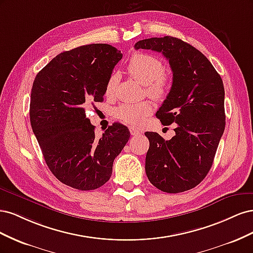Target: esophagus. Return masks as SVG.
I'll return each instance as SVG.
<instances>
[{
  "instance_id": "obj_1",
  "label": "esophagus",
  "mask_w": 253,
  "mask_h": 253,
  "mask_svg": "<svg viewBox=\"0 0 253 253\" xmlns=\"http://www.w3.org/2000/svg\"><path fill=\"white\" fill-rule=\"evenodd\" d=\"M129 133H131L132 136H137V135H139L141 132L138 131V129H136V128L131 126V127H129Z\"/></svg>"
}]
</instances>
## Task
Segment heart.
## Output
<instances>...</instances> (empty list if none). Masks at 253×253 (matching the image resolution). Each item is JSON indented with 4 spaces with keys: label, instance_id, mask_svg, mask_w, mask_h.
<instances>
[{
    "label": "heart",
    "instance_id": "1",
    "mask_svg": "<svg viewBox=\"0 0 253 253\" xmlns=\"http://www.w3.org/2000/svg\"><path fill=\"white\" fill-rule=\"evenodd\" d=\"M126 70L128 75L144 85L147 95L155 100H163L170 93L173 77L169 72L164 71L163 61L144 52H134L129 59ZM119 81V74L113 72L105 83L106 97H113ZM153 111L150 101L126 102L114 110V116L125 124L135 127L141 126Z\"/></svg>",
    "mask_w": 253,
    "mask_h": 253
}]
</instances>
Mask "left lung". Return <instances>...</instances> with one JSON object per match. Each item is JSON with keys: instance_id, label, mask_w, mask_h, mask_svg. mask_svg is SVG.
Wrapping results in <instances>:
<instances>
[{"instance_id": "8db88e82", "label": "left lung", "mask_w": 253, "mask_h": 253, "mask_svg": "<svg viewBox=\"0 0 253 253\" xmlns=\"http://www.w3.org/2000/svg\"><path fill=\"white\" fill-rule=\"evenodd\" d=\"M135 48L162 52L173 73L170 93L156 116L164 126L175 124V135L165 140L157 133L145 132L150 141L145 173L152 185L164 192H183L208 174L223 136V80L200 50L177 38L144 39Z\"/></svg>"}]
</instances>
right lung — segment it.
<instances>
[{
  "label": "right lung",
  "instance_id": "obj_1",
  "mask_svg": "<svg viewBox=\"0 0 253 253\" xmlns=\"http://www.w3.org/2000/svg\"><path fill=\"white\" fill-rule=\"evenodd\" d=\"M122 58L109 44L61 52L36 76L29 116L51 173L81 191L103 186L113 163L128 141V128L113 124L97 138L85 110L103 101L105 83Z\"/></svg>",
  "mask_w": 253,
  "mask_h": 253
}]
</instances>
